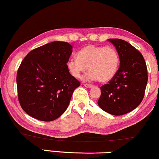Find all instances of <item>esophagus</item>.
<instances>
[{
  "mask_svg": "<svg viewBox=\"0 0 159 159\" xmlns=\"http://www.w3.org/2000/svg\"><path fill=\"white\" fill-rule=\"evenodd\" d=\"M83 85L84 87L88 88H92L93 87V84H88V83H84Z\"/></svg>",
  "mask_w": 159,
  "mask_h": 159,
  "instance_id": "esophagus-1",
  "label": "esophagus"
}]
</instances>
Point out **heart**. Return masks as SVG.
<instances>
[{"label": "heart", "mask_w": 159, "mask_h": 159, "mask_svg": "<svg viewBox=\"0 0 159 159\" xmlns=\"http://www.w3.org/2000/svg\"><path fill=\"white\" fill-rule=\"evenodd\" d=\"M119 64L120 57L114 47L90 44L79 51L77 57L69 58L66 66L74 77L80 78L88 68L85 80L106 82L116 75Z\"/></svg>", "instance_id": "heart-1"}]
</instances>
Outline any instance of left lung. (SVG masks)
<instances>
[{
  "label": "left lung",
  "mask_w": 159,
  "mask_h": 159,
  "mask_svg": "<svg viewBox=\"0 0 159 159\" xmlns=\"http://www.w3.org/2000/svg\"><path fill=\"white\" fill-rule=\"evenodd\" d=\"M120 57V67L116 75L100 87L102 94L98 105L113 115L131 112L143 101L148 82V70L143 55L129 42L119 39H109Z\"/></svg>",
  "instance_id": "1"
}]
</instances>
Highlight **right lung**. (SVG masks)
<instances>
[{"label": "right lung", "mask_w": 159, "mask_h": 159, "mask_svg": "<svg viewBox=\"0 0 159 159\" xmlns=\"http://www.w3.org/2000/svg\"><path fill=\"white\" fill-rule=\"evenodd\" d=\"M72 46L52 42L33 49L22 61L16 75L18 99L30 116L52 121L66 110L80 82L68 70Z\"/></svg>", "instance_id": "add662e5"}]
</instances>
